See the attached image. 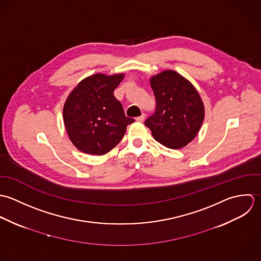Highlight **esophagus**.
Segmentation results:
<instances>
[{
    "mask_svg": "<svg viewBox=\"0 0 261 261\" xmlns=\"http://www.w3.org/2000/svg\"><path fill=\"white\" fill-rule=\"evenodd\" d=\"M144 119H145V114H142L141 116H139V117L136 118V121H138V122H143Z\"/></svg>",
    "mask_w": 261,
    "mask_h": 261,
    "instance_id": "obj_1",
    "label": "esophagus"
}]
</instances>
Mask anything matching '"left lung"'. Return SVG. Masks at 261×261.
<instances>
[{
  "instance_id": "8db88e82",
  "label": "left lung",
  "mask_w": 261,
  "mask_h": 261,
  "mask_svg": "<svg viewBox=\"0 0 261 261\" xmlns=\"http://www.w3.org/2000/svg\"><path fill=\"white\" fill-rule=\"evenodd\" d=\"M156 110L145 125L154 139L170 149H179L194 140L205 117L203 101L196 88L174 70L150 79Z\"/></svg>"
}]
</instances>
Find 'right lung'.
Segmentation results:
<instances>
[{
    "label": "right lung",
    "mask_w": 261,
    "mask_h": 261,
    "mask_svg": "<svg viewBox=\"0 0 261 261\" xmlns=\"http://www.w3.org/2000/svg\"><path fill=\"white\" fill-rule=\"evenodd\" d=\"M124 73H96L84 79L63 106V122L72 144L82 152L103 155L123 138L134 119L125 116L114 90Z\"/></svg>",
    "instance_id": "obj_1"
}]
</instances>
